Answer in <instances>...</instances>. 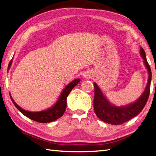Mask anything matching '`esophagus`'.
Returning a JSON list of instances; mask_svg holds the SVG:
<instances>
[{"instance_id": "obj_1", "label": "esophagus", "mask_w": 156, "mask_h": 156, "mask_svg": "<svg viewBox=\"0 0 156 156\" xmlns=\"http://www.w3.org/2000/svg\"><path fill=\"white\" fill-rule=\"evenodd\" d=\"M83 77H84L85 78H89L90 74L89 73H85L83 74Z\"/></svg>"}]
</instances>
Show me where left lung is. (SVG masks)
Wrapping results in <instances>:
<instances>
[{"label": "left lung", "instance_id": "1", "mask_svg": "<svg viewBox=\"0 0 156 156\" xmlns=\"http://www.w3.org/2000/svg\"><path fill=\"white\" fill-rule=\"evenodd\" d=\"M140 54L147 69L149 78L144 92L136 102L126 106L117 107L109 103L103 94L98 85L94 83L95 95L93 99L94 111L99 119L112 125H120L129 121L139 114L146 105L150 93L151 71L146 57V53L142 47L140 48Z\"/></svg>", "mask_w": 156, "mask_h": 156}]
</instances>
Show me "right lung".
<instances>
[{
	"label": "right lung",
	"instance_id": "right-lung-1",
	"mask_svg": "<svg viewBox=\"0 0 156 156\" xmlns=\"http://www.w3.org/2000/svg\"><path fill=\"white\" fill-rule=\"evenodd\" d=\"M12 63V60L10 61L9 64V69L10 68V65ZM9 70V69H8ZM80 81L79 79H76L74 81H73L70 83L66 87H65L63 92L61 93V96L58 98L57 102L55 103V105L53 106L51 108L43 111V112H27V111L24 110L21 107H20L14 101L12 97L10 96V99H11L13 104L18 109L20 112H21L24 115L29 117L30 119H32L34 122H39V123H49L53 122V121L57 120V119L60 118V117L63 115L65 109L67 107V98L69 95V93L71 92V90L73 89L76 85L78 84V83Z\"/></svg>",
	"mask_w": 156,
	"mask_h": 156
}]
</instances>
